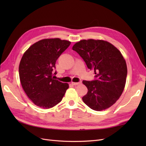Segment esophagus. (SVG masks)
<instances>
[{
	"mask_svg": "<svg viewBox=\"0 0 146 146\" xmlns=\"http://www.w3.org/2000/svg\"><path fill=\"white\" fill-rule=\"evenodd\" d=\"M81 83V82H72V84L73 85H79V84Z\"/></svg>",
	"mask_w": 146,
	"mask_h": 146,
	"instance_id": "34e87169",
	"label": "esophagus"
}]
</instances>
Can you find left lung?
I'll return each instance as SVG.
<instances>
[{
    "label": "left lung",
    "instance_id": "1",
    "mask_svg": "<svg viewBox=\"0 0 146 146\" xmlns=\"http://www.w3.org/2000/svg\"><path fill=\"white\" fill-rule=\"evenodd\" d=\"M72 50L95 74L94 80L83 81L88 88L82 98L84 103L95 111L111 107L120 98L126 82L127 64L120 51L107 41L94 39L81 40Z\"/></svg>",
    "mask_w": 146,
    "mask_h": 146
}]
</instances>
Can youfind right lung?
Listing matches in <instances>:
<instances>
[{
  "mask_svg": "<svg viewBox=\"0 0 146 146\" xmlns=\"http://www.w3.org/2000/svg\"><path fill=\"white\" fill-rule=\"evenodd\" d=\"M70 42L59 38L44 39L30 46L22 57L19 74L22 86L29 98L44 109L60 103L69 88L54 79L55 63Z\"/></svg>",
  "mask_w": 146,
  "mask_h": 146,
  "instance_id": "1",
  "label": "right lung"
}]
</instances>
